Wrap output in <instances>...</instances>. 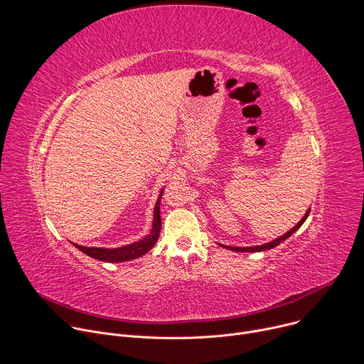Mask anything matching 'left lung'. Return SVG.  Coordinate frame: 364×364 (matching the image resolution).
<instances>
[{
    "mask_svg": "<svg viewBox=\"0 0 364 364\" xmlns=\"http://www.w3.org/2000/svg\"><path fill=\"white\" fill-rule=\"evenodd\" d=\"M308 215H309V210L305 213V216H304L289 232H287L285 235H282L281 237H278V239H275V240H272V242H269V243H265V245H261V246H249V247H237V246H226V245H220V246H223V247H226V249H229V250H235V252H262V250L272 249V247L278 246L281 242H284L285 239H288L295 230H298V229L302 226V223L305 222V219L308 218Z\"/></svg>",
    "mask_w": 364,
    "mask_h": 364,
    "instance_id": "obj_1",
    "label": "left lung"
}]
</instances>
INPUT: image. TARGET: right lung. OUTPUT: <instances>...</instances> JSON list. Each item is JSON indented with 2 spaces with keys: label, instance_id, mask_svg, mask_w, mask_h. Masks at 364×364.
<instances>
[{
  "label": "right lung",
  "instance_id": "right-lung-1",
  "mask_svg": "<svg viewBox=\"0 0 364 364\" xmlns=\"http://www.w3.org/2000/svg\"><path fill=\"white\" fill-rule=\"evenodd\" d=\"M163 191L160 193V197L155 203L154 207V222H152V229L149 235H146L144 239L134 242L131 245L122 246V247H115V249H105V247H86L80 245H75L79 250L86 253L90 257L97 259V261L103 262H125L131 261V259H136L142 255H145L148 250H151L155 245V242L159 240L160 232H161V215H160V201H161Z\"/></svg>",
  "mask_w": 364,
  "mask_h": 364
}]
</instances>
